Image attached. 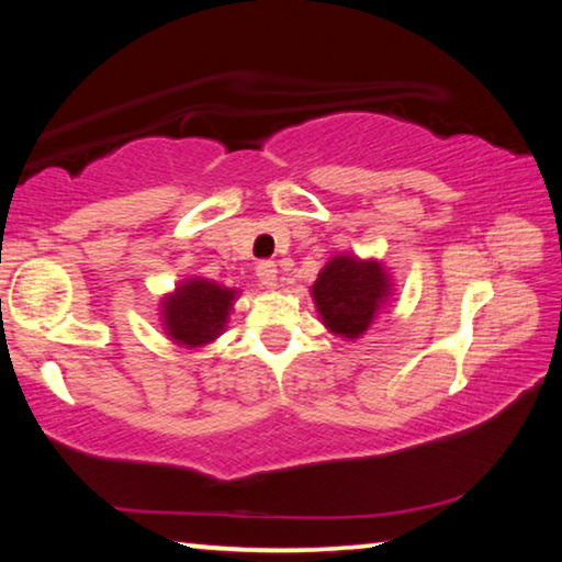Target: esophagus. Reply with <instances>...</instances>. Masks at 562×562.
Segmentation results:
<instances>
[{
  "instance_id": "esophagus-1",
  "label": "esophagus",
  "mask_w": 562,
  "mask_h": 562,
  "mask_svg": "<svg viewBox=\"0 0 562 562\" xmlns=\"http://www.w3.org/2000/svg\"><path fill=\"white\" fill-rule=\"evenodd\" d=\"M255 274H258V280L262 282V288L278 290V265H274V262H270V260L260 262L258 268H255Z\"/></svg>"
}]
</instances>
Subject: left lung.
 <instances>
[{
  "instance_id": "left-lung-1",
  "label": "left lung",
  "mask_w": 562,
  "mask_h": 562,
  "mask_svg": "<svg viewBox=\"0 0 562 562\" xmlns=\"http://www.w3.org/2000/svg\"><path fill=\"white\" fill-rule=\"evenodd\" d=\"M394 297L392 274L379 260L339 252L312 284L317 315L331 335L359 339Z\"/></svg>"
}]
</instances>
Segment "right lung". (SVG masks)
<instances>
[{
  "instance_id": "obj_1",
  "label": "right lung",
  "mask_w": 562,
  "mask_h": 562,
  "mask_svg": "<svg viewBox=\"0 0 562 562\" xmlns=\"http://www.w3.org/2000/svg\"><path fill=\"white\" fill-rule=\"evenodd\" d=\"M237 294L215 280L188 278L160 297V325L178 347H205L225 331Z\"/></svg>"
}]
</instances>
